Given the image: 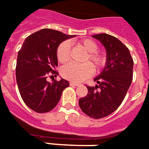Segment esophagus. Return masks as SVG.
<instances>
[{"instance_id":"1","label":"esophagus","mask_w":149,"mask_h":149,"mask_svg":"<svg viewBox=\"0 0 149 149\" xmlns=\"http://www.w3.org/2000/svg\"><path fill=\"white\" fill-rule=\"evenodd\" d=\"M70 86H79V83H75V82H70Z\"/></svg>"}]
</instances>
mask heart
<instances>
[{
  "label": "heart",
  "instance_id": "1",
  "mask_svg": "<svg viewBox=\"0 0 149 149\" xmlns=\"http://www.w3.org/2000/svg\"><path fill=\"white\" fill-rule=\"evenodd\" d=\"M78 45L86 52L87 55L85 57L82 65L70 63L64 66L62 69V76L72 82H80L82 80L89 78L92 75L94 69L99 71L106 65V56L101 51L98 50L97 43L91 39L86 38L80 40ZM57 58L61 63H66L70 59V43L65 41L58 46L57 49ZM93 66V68L89 64Z\"/></svg>",
  "mask_w": 149,
  "mask_h": 149
}]
</instances>
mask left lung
<instances>
[{
    "mask_svg": "<svg viewBox=\"0 0 149 149\" xmlns=\"http://www.w3.org/2000/svg\"><path fill=\"white\" fill-rule=\"evenodd\" d=\"M105 46L107 64L95 79L98 85L86 86L88 93L79 100L81 110L95 120L106 117L120 106L133 77V59L125 45L114 36L100 33L92 36Z\"/></svg>",
    "mask_w": 149,
    "mask_h": 149,
    "instance_id": "8db88e82",
    "label": "left lung"
}]
</instances>
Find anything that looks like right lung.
Masks as SVG:
<instances>
[{
	"label": "right lung",
	"mask_w": 149,
	"mask_h": 149,
	"mask_svg": "<svg viewBox=\"0 0 149 149\" xmlns=\"http://www.w3.org/2000/svg\"><path fill=\"white\" fill-rule=\"evenodd\" d=\"M74 37L51 29H42L27 37L18 51L16 79L22 99L38 113L53 110L60 100L63 90L70 86L67 80L53 79L58 72L57 49L66 39Z\"/></svg>",
	"instance_id": "obj_1"
}]
</instances>
